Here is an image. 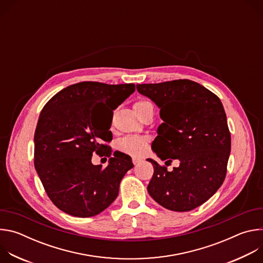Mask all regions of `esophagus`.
Returning a JSON list of instances; mask_svg holds the SVG:
<instances>
[{"instance_id":"obj_1","label":"esophagus","mask_w":263,"mask_h":263,"mask_svg":"<svg viewBox=\"0 0 263 263\" xmlns=\"http://www.w3.org/2000/svg\"><path fill=\"white\" fill-rule=\"evenodd\" d=\"M132 162H133L134 165H137L138 163L141 162V159H140V158H137V157H133V158H132Z\"/></svg>"}]
</instances>
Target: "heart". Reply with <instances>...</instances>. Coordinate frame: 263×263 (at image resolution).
I'll return each mask as SVG.
<instances>
[{
    "label": "heart",
    "instance_id": "1",
    "mask_svg": "<svg viewBox=\"0 0 263 263\" xmlns=\"http://www.w3.org/2000/svg\"><path fill=\"white\" fill-rule=\"evenodd\" d=\"M149 103L146 101H138L133 105L135 112H139ZM146 139L137 135H128L118 141V146L122 152L131 155H140L144 152L146 146Z\"/></svg>",
    "mask_w": 263,
    "mask_h": 263
}]
</instances>
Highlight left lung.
<instances>
[{"mask_svg": "<svg viewBox=\"0 0 263 263\" xmlns=\"http://www.w3.org/2000/svg\"><path fill=\"white\" fill-rule=\"evenodd\" d=\"M136 88L160 108L163 123L153 151L166 162L180 161L168 172L147 159L154 166L147 192L168 210L191 211L210 199L226 177L231 135L222 104L209 89L186 79Z\"/></svg>", "mask_w": 263, "mask_h": 263, "instance_id": "1", "label": "left lung"}]
</instances>
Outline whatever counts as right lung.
<instances>
[{"label":"right lung","mask_w":263,"mask_h":263,"mask_svg":"<svg viewBox=\"0 0 263 263\" xmlns=\"http://www.w3.org/2000/svg\"><path fill=\"white\" fill-rule=\"evenodd\" d=\"M134 91L131 83L80 82L57 92L42 110L34 134V165L48 197L63 212L90 217L117 199L133 163L122 152L110 155L111 147L103 141L112 140L111 123L97 109L105 106L114 116ZM95 152L109 158L105 169L91 163Z\"/></svg>","instance_id":"right-lung-1"}]
</instances>
